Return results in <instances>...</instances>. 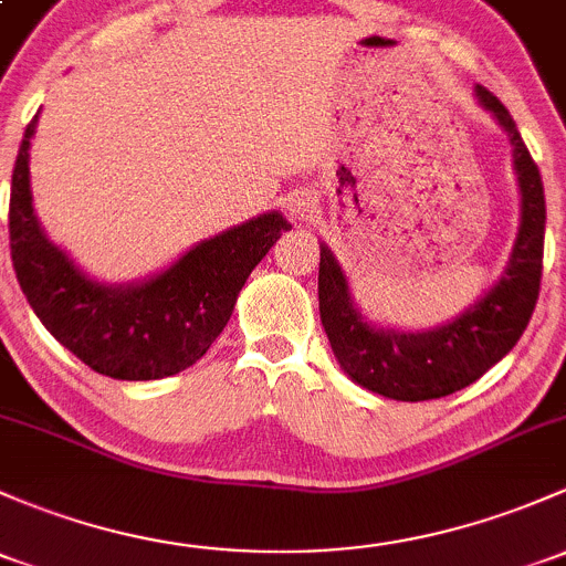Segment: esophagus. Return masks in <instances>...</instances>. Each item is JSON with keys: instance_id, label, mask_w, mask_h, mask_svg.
<instances>
[{"instance_id": "34e87169", "label": "esophagus", "mask_w": 566, "mask_h": 566, "mask_svg": "<svg viewBox=\"0 0 566 566\" xmlns=\"http://www.w3.org/2000/svg\"><path fill=\"white\" fill-rule=\"evenodd\" d=\"M290 213H293V219H298V222H312L314 217H317V203H314L312 195L306 192H298L293 200H290Z\"/></svg>"}]
</instances>
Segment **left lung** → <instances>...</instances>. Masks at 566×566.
Here are the masks:
<instances>
[{"mask_svg":"<svg viewBox=\"0 0 566 566\" xmlns=\"http://www.w3.org/2000/svg\"><path fill=\"white\" fill-rule=\"evenodd\" d=\"M485 108L507 133L521 189V224L499 282L469 308L428 331L382 328L363 317L349 293L347 273L328 243H319V319L338 366L360 388L392 401H428L467 388L518 344L532 319L543 279L545 192L537 165L510 111L483 86Z\"/></svg>","mask_w":566,"mask_h":566,"instance_id":"8db88e82","label":"left lung"}]
</instances>
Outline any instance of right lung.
I'll return each instance as SVG.
<instances>
[{
	"mask_svg": "<svg viewBox=\"0 0 566 566\" xmlns=\"http://www.w3.org/2000/svg\"><path fill=\"white\" fill-rule=\"evenodd\" d=\"M38 116L18 148L10 187V254L18 284L62 347L113 379L174 377L200 360L228 325L249 273L293 224L265 211L195 243L174 265L129 284L88 276L45 235L32 206L29 148Z\"/></svg>",
	"mask_w": 566,
	"mask_h": 566,
	"instance_id": "obj_1",
	"label": "right lung"
}]
</instances>
